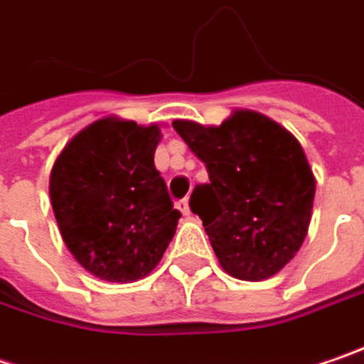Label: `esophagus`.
I'll use <instances>...</instances> for the list:
<instances>
[{"label": "esophagus", "mask_w": 364, "mask_h": 364, "mask_svg": "<svg viewBox=\"0 0 364 364\" xmlns=\"http://www.w3.org/2000/svg\"><path fill=\"white\" fill-rule=\"evenodd\" d=\"M177 208L181 212L183 216H191V210H189V200H179L177 202Z\"/></svg>", "instance_id": "esophagus-1"}]
</instances>
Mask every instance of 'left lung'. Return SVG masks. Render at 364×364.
<instances>
[{"label": "left lung", "instance_id": "left-lung-1", "mask_svg": "<svg viewBox=\"0 0 364 364\" xmlns=\"http://www.w3.org/2000/svg\"><path fill=\"white\" fill-rule=\"evenodd\" d=\"M173 127L208 168L210 183L193 189L189 205L223 269L247 282L278 274L307 237L315 198L299 139L249 109L220 125L175 119Z\"/></svg>", "mask_w": 364, "mask_h": 364}]
</instances>
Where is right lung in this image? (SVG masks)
<instances>
[{
	"label": "right lung",
	"mask_w": 364,
	"mask_h": 364,
	"mask_svg": "<svg viewBox=\"0 0 364 364\" xmlns=\"http://www.w3.org/2000/svg\"><path fill=\"white\" fill-rule=\"evenodd\" d=\"M161 127L115 115L80 129L55 159L49 198L75 262L105 282H136L159 266L181 212L154 166Z\"/></svg>",
	"instance_id": "obj_1"
}]
</instances>
